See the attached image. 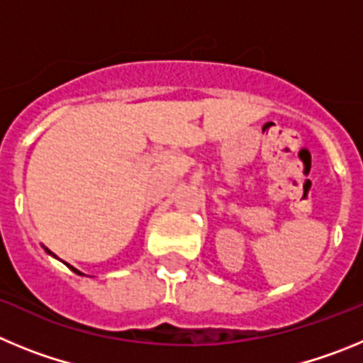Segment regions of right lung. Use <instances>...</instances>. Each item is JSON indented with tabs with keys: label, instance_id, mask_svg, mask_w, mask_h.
I'll use <instances>...</instances> for the list:
<instances>
[{
	"label": "right lung",
	"instance_id": "1",
	"mask_svg": "<svg viewBox=\"0 0 363 363\" xmlns=\"http://www.w3.org/2000/svg\"><path fill=\"white\" fill-rule=\"evenodd\" d=\"M49 255H52V252H50V251H49ZM69 267H70V265H69ZM70 269H72V271H74V272H78V274H82V272H79V271H76V269H74V267H70Z\"/></svg>",
	"mask_w": 363,
	"mask_h": 363
}]
</instances>
